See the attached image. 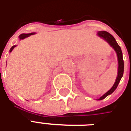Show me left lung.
I'll return each mask as SVG.
<instances>
[{
  "instance_id": "8db88e82",
  "label": "left lung",
  "mask_w": 131,
  "mask_h": 131,
  "mask_svg": "<svg viewBox=\"0 0 131 131\" xmlns=\"http://www.w3.org/2000/svg\"><path fill=\"white\" fill-rule=\"evenodd\" d=\"M97 35H98L100 37L102 38L104 40H105L107 41V43L110 44V46L112 47L114 50H115L116 52V54H117V57H118V75H117V77H116V81L114 83V84L113 85L112 88L110 89V91H107V93L105 94H104L102 97H100V98L97 99L98 100H103L104 98H105L106 97L108 96L109 95L112 94L115 91L116 88H117L118 83L120 82V80H121V77H123V74H124V60H123V54H122V52H121V48L120 46H118V44L116 43L115 38L113 37V36L112 34H110V33L107 32V31H98L97 32Z\"/></svg>"
}]
</instances>
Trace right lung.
Wrapping results in <instances>:
<instances>
[{
	"instance_id": "right-lung-1",
	"label": "right lung",
	"mask_w": 131,
	"mask_h": 131,
	"mask_svg": "<svg viewBox=\"0 0 131 131\" xmlns=\"http://www.w3.org/2000/svg\"><path fill=\"white\" fill-rule=\"evenodd\" d=\"M33 34H35V33H30V34H21L19 36V39L20 40H21V39H24V38H25L28 37V36H31V35H33ZM16 46H12V48H10V52H12V50H13V49H14V48Z\"/></svg>"
}]
</instances>
